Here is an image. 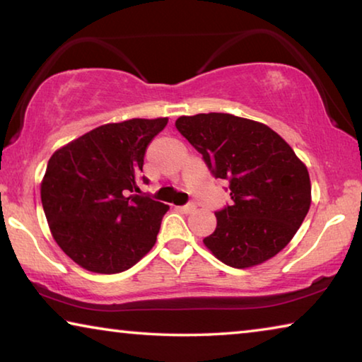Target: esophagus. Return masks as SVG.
<instances>
[{"label": "esophagus", "mask_w": 362, "mask_h": 362, "mask_svg": "<svg viewBox=\"0 0 362 362\" xmlns=\"http://www.w3.org/2000/svg\"><path fill=\"white\" fill-rule=\"evenodd\" d=\"M179 209H180L182 212H185V214H192V212L196 209V206H194L193 203H189V204H185V206H180Z\"/></svg>", "instance_id": "esophagus-1"}]
</instances>
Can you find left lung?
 Here are the masks:
<instances>
[{
	"label": "left lung",
	"instance_id": "1",
	"mask_svg": "<svg viewBox=\"0 0 362 362\" xmlns=\"http://www.w3.org/2000/svg\"><path fill=\"white\" fill-rule=\"evenodd\" d=\"M175 127L216 179L228 182L231 204L216 212L203 243L233 268L259 265L283 250L311 204L308 169L268 126L228 113L180 116Z\"/></svg>",
	"mask_w": 362,
	"mask_h": 362
}]
</instances>
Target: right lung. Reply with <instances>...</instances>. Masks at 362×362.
<instances>
[{
	"label": "right lung",
	"mask_w": 362,
	"mask_h": 362,
	"mask_svg": "<svg viewBox=\"0 0 362 362\" xmlns=\"http://www.w3.org/2000/svg\"><path fill=\"white\" fill-rule=\"evenodd\" d=\"M166 124L168 118L103 124L49 159L42 209L54 240L79 267L121 273L155 246L169 207L137 194V177L146 146Z\"/></svg>",
	"instance_id": "add662e5"
}]
</instances>
